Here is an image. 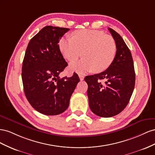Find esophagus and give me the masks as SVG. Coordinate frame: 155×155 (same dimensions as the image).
<instances>
[{
  "label": "esophagus",
  "instance_id": "34e87169",
  "mask_svg": "<svg viewBox=\"0 0 155 155\" xmlns=\"http://www.w3.org/2000/svg\"><path fill=\"white\" fill-rule=\"evenodd\" d=\"M78 76H79V78H80V80H81V81H83V80H84V77L83 75L79 74Z\"/></svg>",
  "mask_w": 155,
  "mask_h": 155
}]
</instances>
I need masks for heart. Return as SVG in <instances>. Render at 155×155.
Wrapping results in <instances>:
<instances>
[{
  "mask_svg": "<svg viewBox=\"0 0 155 155\" xmlns=\"http://www.w3.org/2000/svg\"><path fill=\"white\" fill-rule=\"evenodd\" d=\"M59 48L64 58L73 61L82 54L84 58L70 64V69L84 74L94 71L101 73L113 63L116 54L114 39L103 31L83 29L73 33V38L63 37Z\"/></svg>",
  "mask_w": 155,
  "mask_h": 155,
  "instance_id": "obj_1",
  "label": "heart"
}]
</instances>
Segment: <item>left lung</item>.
Listing matches in <instances>:
<instances>
[{
  "instance_id": "obj_1",
  "label": "left lung",
  "mask_w": 155,
  "mask_h": 155,
  "mask_svg": "<svg viewBox=\"0 0 155 155\" xmlns=\"http://www.w3.org/2000/svg\"><path fill=\"white\" fill-rule=\"evenodd\" d=\"M116 43L112 64L104 71L85 77L89 106L92 112L110 117L122 112L129 103L135 86L133 59L129 48L120 35L108 28ZM104 80L102 83L101 81Z\"/></svg>"
}]
</instances>
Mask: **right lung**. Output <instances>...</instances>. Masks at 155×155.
Masks as SVG:
<instances>
[{"label":"right lung","mask_w":155,"mask_h":155,"mask_svg":"<svg viewBox=\"0 0 155 155\" xmlns=\"http://www.w3.org/2000/svg\"><path fill=\"white\" fill-rule=\"evenodd\" d=\"M69 28L47 26L28 43L22 66L25 94L31 106L39 113L55 116L69 107V100L80 79L60 78L59 74L68 66L58 43Z\"/></svg>","instance_id":"obj_1"}]
</instances>
